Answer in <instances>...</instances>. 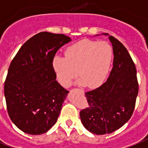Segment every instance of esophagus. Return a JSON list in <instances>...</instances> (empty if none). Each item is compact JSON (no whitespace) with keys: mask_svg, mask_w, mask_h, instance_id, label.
<instances>
[{"mask_svg":"<svg viewBox=\"0 0 148 148\" xmlns=\"http://www.w3.org/2000/svg\"><path fill=\"white\" fill-rule=\"evenodd\" d=\"M77 90H80V91L82 92V93H83V90H79V89H77Z\"/></svg>","mask_w":148,"mask_h":148,"instance_id":"34e87169","label":"esophagus"}]
</instances>
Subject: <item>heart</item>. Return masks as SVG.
I'll return each mask as SVG.
<instances>
[{"label":"heart","mask_w":148,"mask_h":148,"mask_svg":"<svg viewBox=\"0 0 148 148\" xmlns=\"http://www.w3.org/2000/svg\"><path fill=\"white\" fill-rule=\"evenodd\" d=\"M65 56L54 57L52 62L60 84L69 86L78 74L79 84L96 88L108 75L113 51L107 42L84 39L68 46Z\"/></svg>","instance_id":"obj_1"}]
</instances>
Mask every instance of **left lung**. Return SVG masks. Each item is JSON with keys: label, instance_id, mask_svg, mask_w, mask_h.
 <instances>
[{"label": "left lung", "instance_id": "obj_1", "mask_svg": "<svg viewBox=\"0 0 148 148\" xmlns=\"http://www.w3.org/2000/svg\"><path fill=\"white\" fill-rule=\"evenodd\" d=\"M109 40L114 53L110 76L101 86L85 93L89 105L80 111L82 123L95 135L110 134L123 127L132 117L139 92L136 68L127 49L113 36Z\"/></svg>", "mask_w": 148, "mask_h": 148}]
</instances>
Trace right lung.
<instances>
[{
	"label": "right lung",
	"instance_id": "right-lung-1",
	"mask_svg": "<svg viewBox=\"0 0 148 148\" xmlns=\"http://www.w3.org/2000/svg\"><path fill=\"white\" fill-rule=\"evenodd\" d=\"M71 41L64 34L42 32L29 38L14 57L5 82L10 119L29 135H41L56 123L69 91L56 81L53 59Z\"/></svg>",
	"mask_w": 148,
	"mask_h": 148
}]
</instances>
